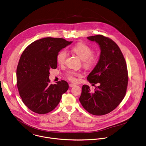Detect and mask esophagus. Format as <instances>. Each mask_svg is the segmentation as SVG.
<instances>
[{
	"instance_id": "esophagus-1",
	"label": "esophagus",
	"mask_w": 146,
	"mask_h": 146,
	"mask_svg": "<svg viewBox=\"0 0 146 146\" xmlns=\"http://www.w3.org/2000/svg\"><path fill=\"white\" fill-rule=\"evenodd\" d=\"M69 87H73V86H75V85H74V84H70L69 85Z\"/></svg>"
}]
</instances>
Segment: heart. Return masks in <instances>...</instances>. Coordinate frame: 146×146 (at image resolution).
I'll use <instances>...</instances> for the list:
<instances>
[{
    "label": "heart",
    "mask_w": 146,
    "mask_h": 146,
    "mask_svg": "<svg viewBox=\"0 0 146 146\" xmlns=\"http://www.w3.org/2000/svg\"><path fill=\"white\" fill-rule=\"evenodd\" d=\"M72 51L76 53L83 60V65L86 69L93 68L98 62V55L93 52L92 48L84 43H79L74 45ZM68 53L66 50H62L59 51L56 55V61L59 65H62L65 63L67 58ZM80 74L73 70H68L65 72V76L70 81H74L76 80V77Z\"/></svg>",
    "instance_id": "obj_1"
}]
</instances>
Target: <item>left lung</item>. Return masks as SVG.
I'll list each match as a JSON object with an SVG mask.
<instances>
[{
    "label": "left lung",
    "mask_w": 146,
    "mask_h": 146,
    "mask_svg": "<svg viewBox=\"0 0 146 146\" xmlns=\"http://www.w3.org/2000/svg\"><path fill=\"white\" fill-rule=\"evenodd\" d=\"M100 47L99 60L88 76L90 84H98L91 92L84 85L79 99L83 107L90 113L102 116L114 110L124 98L128 84V73L123 55L116 43L102 35L88 36Z\"/></svg>",
    "instance_id": "1"
}]
</instances>
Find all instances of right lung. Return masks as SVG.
<instances>
[{"label":"right lung","mask_w":146,"mask_h":146,"mask_svg":"<svg viewBox=\"0 0 146 146\" xmlns=\"http://www.w3.org/2000/svg\"><path fill=\"white\" fill-rule=\"evenodd\" d=\"M72 43L47 37L33 42L23 51L17 67V85L23 103L33 112L43 115L52 111L68 90L64 80L51 84L49 70L57 68L58 52Z\"/></svg>","instance_id":"add662e5"}]
</instances>
